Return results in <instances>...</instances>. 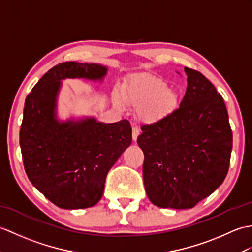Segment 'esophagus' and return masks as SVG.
Wrapping results in <instances>:
<instances>
[{
	"mask_svg": "<svg viewBox=\"0 0 252 252\" xmlns=\"http://www.w3.org/2000/svg\"><path fill=\"white\" fill-rule=\"evenodd\" d=\"M138 134H139L138 127H137L136 126H134L133 128H132V138H133L134 142H136V139H137V137H138Z\"/></svg>",
	"mask_w": 252,
	"mask_h": 252,
	"instance_id": "34e87169",
	"label": "esophagus"
}]
</instances>
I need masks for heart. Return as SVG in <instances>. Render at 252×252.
Returning a JSON list of instances; mask_svg holds the SVG:
<instances>
[{
	"label": "heart",
	"mask_w": 252,
	"mask_h": 252,
	"mask_svg": "<svg viewBox=\"0 0 252 252\" xmlns=\"http://www.w3.org/2000/svg\"><path fill=\"white\" fill-rule=\"evenodd\" d=\"M126 103L139 108V118L146 124H157L167 119L176 113L179 107V94L169 89L166 81L161 78L147 76L133 80L120 95L115 97L118 108L125 107Z\"/></svg>",
	"instance_id": "obj_1"
}]
</instances>
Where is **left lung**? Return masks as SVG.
Masks as SVG:
<instances>
[{"label": "left lung", "instance_id": "left-lung-1", "mask_svg": "<svg viewBox=\"0 0 252 252\" xmlns=\"http://www.w3.org/2000/svg\"><path fill=\"white\" fill-rule=\"evenodd\" d=\"M185 72L188 86L176 113L144 125L137 137L146 193L162 208L194 207L223 183L230 166L233 135L223 98L203 74Z\"/></svg>", "mask_w": 252, "mask_h": 252}]
</instances>
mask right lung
Returning <instances> with one entry per match:
<instances>
[{"label": "right lung", "instance_id": "1", "mask_svg": "<svg viewBox=\"0 0 252 252\" xmlns=\"http://www.w3.org/2000/svg\"><path fill=\"white\" fill-rule=\"evenodd\" d=\"M99 64L63 62L50 68L26 98L20 147L26 173L39 192L64 209L94 206L107 173L132 143L126 119L103 124L94 118L58 121L57 96L65 78L102 79Z\"/></svg>", "mask_w": 252, "mask_h": 252}]
</instances>
